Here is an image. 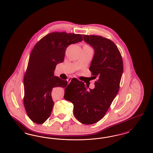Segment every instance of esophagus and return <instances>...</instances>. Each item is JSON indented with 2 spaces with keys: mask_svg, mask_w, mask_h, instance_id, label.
I'll return each instance as SVG.
<instances>
[{
  "mask_svg": "<svg viewBox=\"0 0 153 153\" xmlns=\"http://www.w3.org/2000/svg\"><path fill=\"white\" fill-rule=\"evenodd\" d=\"M73 79V77H72V78H69L68 79V82L69 83L71 81H72V80Z\"/></svg>",
  "mask_w": 153,
  "mask_h": 153,
  "instance_id": "1",
  "label": "esophagus"
}]
</instances>
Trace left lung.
<instances>
[{"label": "left lung", "mask_w": 153, "mask_h": 153, "mask_svg": "<svg viewBox=\"0 0 153 153\" xmlns=\"http://www.w3.org/2000/svg\"><path fill=\"white\" fill-rule=\"evenodd\" d=\"M83 38L95 51L89 71L98 80L94 89L88 90L83 82L73 78L65 89L64 97L67 95L73 103L74 115L80 122L92 124L102 119L116 97L123 64L118 48L109 39L94 35H83Z\"/></svg>", "instance_id": "1"}]
</instances>
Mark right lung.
I'll return each instance as SVG.
<instances>
[{
  "label": "right lung",
  "instance_id": "obj_1",
  "mask_svg": "<svg viewBox=\"0 0 153 153\" xmlns=\"http://www.w3.org/2000/svg\"><path fill=\"white\" fill-rule=\"evenodd\" d=\"M82 39L81 34L53 32L43 37L33 48L23 79L24 106L33 122L44 123L51 116L54 105L53 88H65L68 84L67 81L54 76L56 65L64 61L68 46Z\"/></svg>",
  "mask_w": 153,
  "mask_h": 153
}]
</instances>
